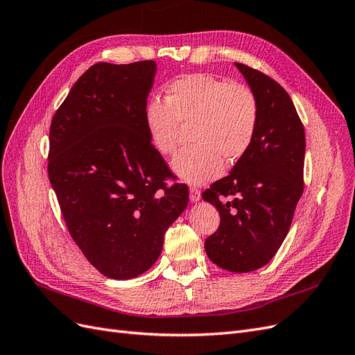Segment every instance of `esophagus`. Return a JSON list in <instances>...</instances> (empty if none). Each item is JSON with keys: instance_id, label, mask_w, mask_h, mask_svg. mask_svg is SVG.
<instances>
[{"instance_id": "34e87169", "label": "esophagus", "mask_w": 355, "mask_h": 355, "mask_svg": "<svg viewBox=\"0 0 355 355\" xmlns=\"http://www.w3.org/2000/svg\"><path fill=\"white\" fill-rule=\"evenodd\" d=\"M189 200H191V202H197L201 200V192L198 188H196V187L189 188Z\"/></svg>"}]
</instances>
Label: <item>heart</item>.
<instances>
[{
  "label": "heart",
  "instance_id": "b5f03b06",
  "mask_svg": "<svg viewBox=\"0 0 355 355\" xmlns=\"http://www.w3.org/2000/svg\"><path fill=\"white\" fill-rule=\"evenodd\" d=\"M259 121L253 92L209 73L182 75L168 85L166 101L153 98L145 106V127L157 153L170 155L179 145L181 125L192 124L194 144L171 161V170L191 185L216 179L223 158L237 163L249 151Z\"/></svg>",
  "mask_w": 355,
  "mask_h": 355
}]
</instances>
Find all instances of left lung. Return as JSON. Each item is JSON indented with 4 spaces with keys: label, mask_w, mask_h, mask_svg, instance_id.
Returning <instances> with one entry per match:
<instances>
[{
    "label": "left lung",
    "mask_w": 355,
    "mask_h": 355,
    "mask_svg": "<svg viewBox=\"0 0 355 355\" xmlns=\"http://www.w3.org/2000/svg\"><path fill=\"white\" fill-rule=\"evenodd\" d=\"M259 106L253 144L228 176L204 191L220 214L206 240L209 259L231 272L270 262L292 225L304 192L305 132L287 92L268 75L235 62Z\"/></svg>",
    "instance_id": "1"
}]
</instances>
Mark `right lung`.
<instances>
[{
  "label": "right lung",
  "instance_id": "right-lung-1",
  "mask_svg": "<svg viewBox=\"0 0 355 355\" xmlns=\"http://www.w3.org/2000/svg\"><path fill=\"white\" fill-rule=\"evenodd\" d=\"M157 63H96L73 84L50 127L49 179L72 240L105 277L151 268L188 206L145 127Z\"/></svg>",
  "mask_w": 355,
  "mask_h": 355
}]
</instances>
